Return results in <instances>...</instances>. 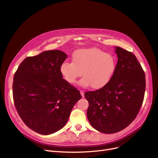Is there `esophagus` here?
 <instances>
[{
  "instance_id": "34e87169",
  "label": "esophagus",
  "mask_w": 158,
  "mask_h": 158,
  "mask_svg": "<svg viewBox=\"0 0 158 158\" xmlns=\"http://www.w3.org/2000/svg\"><path fill=\"white\" fill-rule=\"evenodd\" d=\"M80 93H81V95H82V97H84V94H85V93H84V91L80 90Z\"/></svg>"
}]
</instances>
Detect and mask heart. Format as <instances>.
I'll list each match as a JSON object with an SVG mask.
<instances>
[{
	"instance_id": "b5f03b06",
	"label": "heart",
	"mask_w": 158,
	"mask_h": 158,
	"mask_svg": "<svg viewBox=\"0 0 158 158\" xmlns=\"http://www.w3.org/2000/svg\"><path fill=\"white\" fill-rule=\"evenodd\" d=\"M72 62H63L60 72L66 82L70 85L76 82L82 75L80 83L82 86L99 89L108 83L116 68V60L111 54L95 48H81L75 51Z\"/></svg>"
}]
</instances>
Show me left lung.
Here are the masks:
<instances>
[{"label": "left lung", "mask_w": 158, "mask_h": 158, "mask_svg": "<svg viewBox=\"0 0 158 158\" xmlns=\"http://www.w3.org/2000/svg\"><path fill=\"white\" fill-rule=\"evenodd\" d=\"M118 62L108 83L95 91L86 92L88 119L96 130L113 134L127 127L142 105L145 75L136 56L116 47Z\"/></svg>", "instance_id": "1"}]
</instances>
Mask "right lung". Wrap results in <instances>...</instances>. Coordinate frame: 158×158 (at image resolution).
I'll return each mask as SVG.
<instances>
[{
  "label": "right lung",
  "mask_w": 158,
  "mask_h": 158,
  "mask_svg": "<svg viewBox=\"0 0 158 158\" xmlns=\"http://www.w3.org/2000/svg\"><path fill=\"white\" fill-rule=\"evenodd\" d=\"M66 57L58 50L45 51L26 57L15 73L16 110L25 124L39 134L51 135L63 128L82 98L79 90L60 74V66Z\"/></svg>",
  "instance_id": "1"
}]
</instances>
